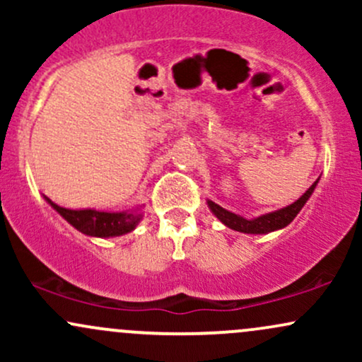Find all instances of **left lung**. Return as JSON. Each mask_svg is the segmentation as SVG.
Instances as JSON below:
<instances>
[{
	"mask_svg": "<svg viewBox=\"0 0 362 362\" xmlns=\"http://www.w3.org/2000/svg\"><path fill=\"white\" fill-rule=\"evenodd\" d=\"M318 180L315 182V184L311 185L300 199H296L293 204L281 207V209L272 211V213L260 214V216H257V218H252V219H247V218H243V216L231 213V211L224 209V207L216 204V202H213V201H209V199H207L206 202H207V207L211 209V213H213L216 218H218L219 221L224 224V226L231 228V230H235V231H240V233H247V235H267V233H272V231H277V230H282V228H286L294 218H296L298 214H300L303 206L306 204V201H308V199L311 197V194H313L315 189H317Z\"/></svg>",
	"mask_w": 362,
	"mask_h": 362,
	"instance_id": "obj_1",
	"label": "left lung"
}]
</instances>
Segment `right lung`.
<instances>
[{"mask_svg":"<svg viewBox=\"0 0 362 362\" xmlns=\"http://www.w3.org/2000/svg\"><path fill=\"white\" fill-rule=\"evenodd\" d=\"M45 202L61 214L73 228L81 231L86 236H95V238H114V236H122L136 230V226L143 219V206L132 207L129 211H100V209H69L62 207L51 199L45 197Z\"/></svg>","mask_w":362,"mask_h":362,"instance_id":"right-lung-1","label":"right lung"}]
</instances>
